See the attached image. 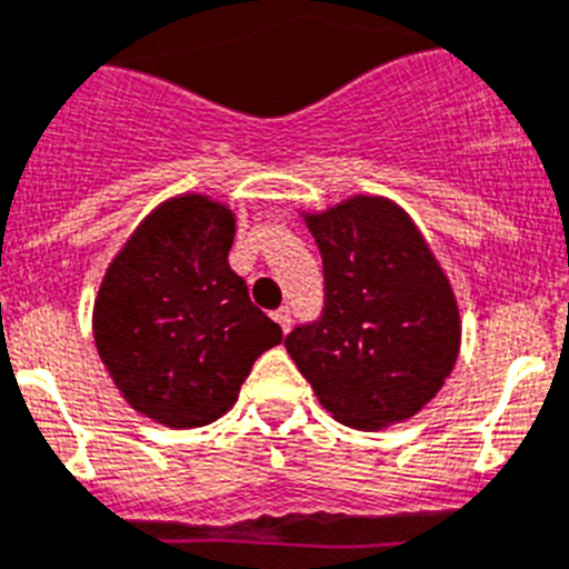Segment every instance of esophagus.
Masks as SVG:
<instances>
[{
  "label": "esophagus",
  "instance_id": "obj_1",
  "mask_svg": "<svg viewBox=\"0 0 569 569\" xmlns=\"http://www.w3.org/2000/svg\"><path fill=\"white\" fill-rule=\"evenodd\" d=\"M271 318H274V323H278L280 329H283V332H289V326H291V312H289V306H280L278 312L271 315Z\"/></svg>",
  "mask_w": 569,
  "mask_h": 569
}]
</instances>
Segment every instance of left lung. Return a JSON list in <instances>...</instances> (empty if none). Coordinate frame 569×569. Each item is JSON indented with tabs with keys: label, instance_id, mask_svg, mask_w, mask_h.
Instances as JSON below:
<instances>
[{
	"label": "left lung",
	"instance_id": "obj_1",
	"mask_svg": "<svg viewBox=\"0 0 569 569\" xmlns=\"http://www.w3.org/2000/svg\"><path fill=\"white\" fill-rule=\"evenodd\" d=\"M303 220L323 257L326 309L286 338V352L335 421L363 432L409 421L461 352L447 271L389 197H346Z\"/></svg>",
	"mask_w": 569,
	"mask_h": 569
}]
</instances>
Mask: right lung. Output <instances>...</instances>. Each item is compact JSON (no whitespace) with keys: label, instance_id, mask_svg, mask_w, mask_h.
Listing matches in <instances>:
<instances>
[{"label":"right lung","instance_id":"add662e5","mask_svg":"<svg viewBox=\"0 0 569 569\" xmlns=\"http://www.w3.org/2000/svg\"><path fill=\"white\" fill-rule=\"evenodd\" d=\"M234 223L214 197H168L113 254L93 298V343L113 387L162 427L217 421L254 360L283 340L231 271Z\"/></svg>","mask_w":569,"mask_h":569}]
</instances>
